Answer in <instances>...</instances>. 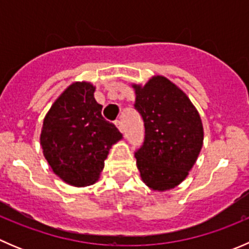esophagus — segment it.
Listing matches in <instances>:
<instances>
[{
    "label": "esophagus",
    "instance_id": "esophagus-1",
    "mask_svg": "<svg viewBox=\"0 0 249 249\" xmlns=\"http://www.w3.org/2000/svg\"><path fill=\"white\" fill-rule=\"evenodd\" d=\"M115 125H117V127H118V129H119V131L124 132V124H123V120L122 119L117 120V122H115Z\"/></svg>",
    "mask_w": 249,
    "mask_h": 249
}]
</instances>
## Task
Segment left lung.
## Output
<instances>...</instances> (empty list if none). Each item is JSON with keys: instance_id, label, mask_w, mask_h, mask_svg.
<instances>
[{"instance_id": "8db88e82", "label": "left lung", "mask_w": 249, "mask_h": 249, "mask_svg": "<svg viewBox=\"0 0 249 249\" xmlns=\"http://www.w3.org/2000/svg\"><path fill=\"white\" fill-rule=\"evenodd\" d=\"M135 108L144 123V141L135 153L143 182L165 192L187 178L202 147L203 127L189 97L171 80L152 77L132 85Z\"/></svg>"}]
</instances>
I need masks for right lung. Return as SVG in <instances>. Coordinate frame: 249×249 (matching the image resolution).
I'll return each instance as SVG.
<instances>
[{
	"instance_id": "right-lung-1",
	"label": "right lung",
	"mask_w": 249,
	"mask_h": 249,
	"mask_svg": "<svg viewBox=\"0 0 249 249\" xmlns=\"http://www.w3.org/2000/svg\"><path fill=\"white\" fill-rule=\"evenodd\" d=\"M88 82L70 85L50 107L43 120L41 145L56 176L74 187L95 183L105 160L123 135L101 114Z\"/></svg>"
}]
</instances>
